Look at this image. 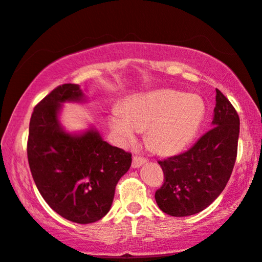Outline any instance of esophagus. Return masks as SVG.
<instances>
[{"instance_id": "34e87169", "label": "esophagus", "mask_w": 262, "mask_h": 262, "mask_svg": "<svg viewBox=\"0 0 262 262\" xmlns=\"http://www.w3.org/2000/svg\"><path fill=\"white\" fill-rule=\"evenodd\" d=\"M147 160L145 159V157H141V156H134L133 157V162H132V167L133 168H139L140 166H143L144 163H146Z\"/></svg>"}]
</instances>
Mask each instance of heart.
I'll list each match as a JSON object with an SVG mask.
<instances>
[{
    "mask_svg": "<svg viewBox=\"0 0 262 262\" xmlns=\"http://www.w3.org/2000/svg\"><path fill=\"white\" fill-rule=\"evenodd\" d=\"M204 115L199 96L166 89L132 97L124 108L115 107L110 127L124 145L135 143L138 130H146L151 149L161 155H173L191 143Z\"/></svg>",
    "mask_w": 262,
    "mask_h": 262,
    "instance_id": "obj_1",
    "label": "heart"
}]
</instances>
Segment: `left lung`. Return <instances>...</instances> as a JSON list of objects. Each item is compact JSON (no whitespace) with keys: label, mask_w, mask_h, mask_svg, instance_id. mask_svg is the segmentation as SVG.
<instances>
[{"label":"left lung","mask_w":262,"mask_h":262,"mask_svg":"<svg viewBox=\"0 0 262 262\" xmlns=\"http://www.w3.org/2000/svg\"><path fill=\"white\" fill-rule=\"evenodd\" d=\"M239 116L216 89L212 128L188 151L159 161L165 181L155 193L167 215L184 217L206 209L222 193L237 159Z\"/></svg>","instance_id":"1"}]
</instances>
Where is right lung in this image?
Returning <instances> with one entry per match:
<instances>
[{
    "label": "right lung",
    "mask_w": 262,
    "mask_h": 262,
    "mask_svg": "<svg viewBox=\"0 0 262 262\" xmlns=\"http://www.w3.org/2000/svg\"><path fill=\"white\" fill-rule=\"evenodd\" d=\"M77 84H63L34 108L28 161L41 196L68 221L86 225L111 209L116 185L132 165V154L112 146L96 129L69 134L58 121L63 102H84Z\"/></svg>",
    "instance_id": "right-lung-1"
}]
</instances>
